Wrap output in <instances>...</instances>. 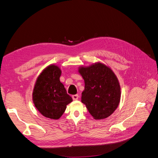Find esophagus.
Segmentation results:
<instances>
[{
	"mask_svg": "<svg viewBox=\"0 0 158 158\" xmlns=\"http://www.w3.org/2000/svg\"><path fill=\"white\" fill-rule=\"evenodd\" d=\"M73 98L74 100H78L79 98V95L78 94H76V95H73Z\"/></svg>",
	"mask_w": 158,
	"mask_h": 158,
	"instance_id": "esophagus-1",
	"label": "esophagus"
}]
</instances>
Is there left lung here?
<instances>
[{
    "mask_svg": "<svg viewBox=\"0 0 158 158\" xmlns=\"http://www.w3.org/2000/svg\"><path fill=\"white\" fill-rule=\"evenodd\" d=\"M79 73L85 82L82 102L95 119L108 117L115 111L121 99V88L117 76L107 66L95 63L82 67Z\"/></svg>",
    "mask_w": 158,
    "mask_h": 158,
    "instance_id": "1",
    "label": "left lung"
}]
</instances>
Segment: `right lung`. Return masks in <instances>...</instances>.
I'll return each mask as SVG.
<instances>
[{
  "instance_id": "obj_1",
  "label": "right lung",
  "mask_w": 158,
  "mask_h": 158,
  "mask_svg": "<svg viewBox=\"0 0 158 158\" xmlns=\"http://www.w3.org/2000/svg\"><path fill=\"white\" fill-rule=\"evenodd\" d=\"M60 69L55 65L47 67L38 77L33 92L35 106L43 115L58 119L65 111L73 98L60 82Z\"/></svg>"
}]
</instances>
